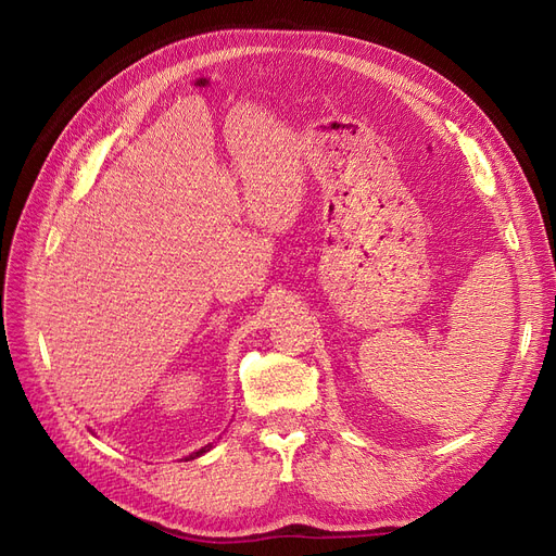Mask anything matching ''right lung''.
Returning <instances> with one entry per match:
<instances>
[{
    "mask_svg": "<svg viewBox=\"0 0 556 556\" xmlns=\"http://www.w3.org/2000/svg\"><path fill=\"white\" fill-rule=\"evenodd\" d=\"M208 447H211V445H206V447H201V450H199V452H194V454H190V457H188V459H194V457H199V454H204V452H206V450H208Z\"/></svg>",
    "mask_w": 556,
    "mask_h": 556,
    "instance_id": "add662e5",
    "label": "right lung"
}]
</instances>
